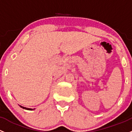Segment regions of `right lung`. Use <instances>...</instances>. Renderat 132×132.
<instances>
[{
	"instance_id": "right-lung-1",
	"label": "right lung",
	"mask_w": 132,
	"mask_h": 132,
	"mask_svg": "<svg viewBox=\"0 0 132 132\" xmlns=\"http://www.w3.org/2000/svg\"><path fill=\"white\" fill-rule=\"evenodd\" d=\"M19 106L21 107V108H23V109H26V110H30V111H31V110H34L35 109H31V108H25V107H23V106H21L19 105Z\"/></svg>"
}]
</instances>
